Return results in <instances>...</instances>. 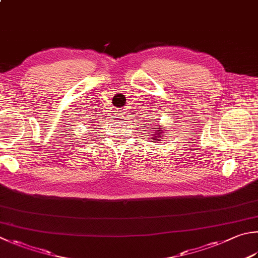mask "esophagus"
I'll list each match as a JSON object with an SVG mask.
<instances>
[{"label":"esophagus","mask_w":258,"mask_h":258,"mask_svg":"<svg viewBox=\"0 0 258 258\" xmlns=\"http://www.w3.org/2000/svg\"><path fill=\"white\" fill-rule=\"evenodd\" d=\"M114 115H115V118H116V120H119V121H121V120H123L124 119V112L122 110H115L114 111Z\"/></svg>","instance_id":"34e87169"}]
</instances>
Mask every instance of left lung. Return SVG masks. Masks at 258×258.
Listing matches in <instances>:
<instances>
[{
	"mask_svg": "<svg viewBox=\"0 0 258 258\" xmlns=\"http://www.w3.org/2000/svg\"><path fill=\"white\" fill-rule=\"evenodd\" d=\"M150 129H157V130H153V131H150V133H154V137H153V139H155V140H158V138H160L163 136V134H164V131L162 130V128L159 127V125H156L155 123H153L152 125H150ZM146 131V130H145Z\"/></svg>",
	"mask_w": 258,
	"mask_h": 258,
	"instance_id": "left-lung-1",
	"label": "left lung"
}]
</instances>
